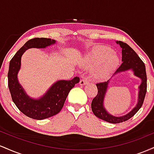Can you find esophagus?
<instances>
[{
  "mask_svg": "<svg viewBox=\"0 0 154 154\" xmlns=\"http://www.w3.org/2000/svg\"><path fill=\"white\" fill-rule=\"evenodd\" d=\"M88 82H89V81H88V79L87 78H83L79 81V85H85L88 84Z\"/></svg>",
  "mask_w": 154,
  "mask_h": 154,
  "instance_id": "obj_1",
  "label": "esophagus"
}]
</instances>
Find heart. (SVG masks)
Returning a JSON list of instances; mask_svg holds the SVG:
<instances>
[{
	"instance_id": "b5f03b06",
	"label": "heart",
	"mask_w": 154,
	"mask_h": 154,
	"mask_svg": "<svg viewBox=\"0 0 154 154\" xmlns=\"http://www.w3.org/2000/svg\"><path fill=\"white\" fill-rule=\"evenodd\" d=\"M119 59L111 48L100 45L95 47L83 58L81 65L92 69V76L103 79L115 69Z\"/></svg>"
}]
</instances>
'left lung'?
<instances>
[{
    "instance_id": "obj_1",
    "label": "left lung",
    "mask_w": 154,
    "mask_h": 154,
    "mask_svg": "<svg viewBox=\"0 0 154 154\" xmlns=\"http://www.w3.org/2000/svg\"><path fill=\"white\" fill-rule=\"evenodd\" d=\"M116 43L119 44L122 49V63L112 76L120 73V72L132 69V72H134V75L141 79V84L138 87L139 92L138 99H137L138 100H137V103L135 107H134L128 114H125V115L122 116H114L108 113L103 106L104 98H105L108 89L109 79L107 82L97 83L96 86L98 88V94L92 100V111L95 116L112 124H117L125 122L135 115L142 106L146 94V91H147V76H146V66H145L143 61L137 56L135 51L131 47H130V45H128V44L122 41H116Z\"/></svg>"
}]
</instances>
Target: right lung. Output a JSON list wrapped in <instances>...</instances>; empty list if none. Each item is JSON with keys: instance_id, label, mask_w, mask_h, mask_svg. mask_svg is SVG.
<instances>
[{"instance_id": "obj_1", "label": "right lung", "mask_w": 154, "mask_h": 154, "mask_svg": "<svg viewBox=\"0 0 154 154\" xmlns=\"http://www.w3.org/2000/svg\"><path fill=\"white\" fill-rule=\"evenodd\" d=\"M56 43L51 38H36L28 40L16 53L9 63L8 72V85L12 100L24 114L32 119L41 120L53 116L60 112L64 104L67 95L72 88L79 82V77H75L72 80H59L48 90L40 98H32L18 81V72L21 68V59L26 50L32 48H45Z\"/></svg>"}]
</instances>
